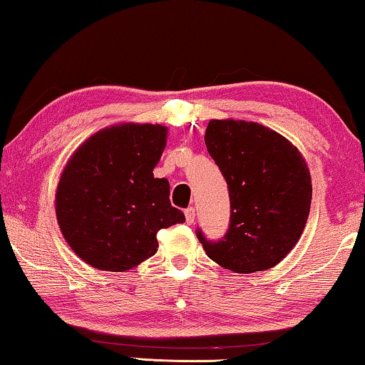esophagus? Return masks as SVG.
Instances as JSON below:
<instances>
[{
  "label": "esophagus",
  "mask_w": 365,
  "mask_h": 365,
  "mask_svg": "<svg viewBox=\"0 0 365 365\" xmlns=\"http://www.w3.org/2000/svg\"><path fill=\"white\" fill-rule=\"evenodd\" d=\"M185 219H187V224L190 225L195 222V207H188V210H185Z\"/></svg>",
  "instance_id": "obj_1"
}]
</instances>
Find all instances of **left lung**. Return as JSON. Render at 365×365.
Returning <instances> with one entry per match:
<instances>
[{
	"instance_id": "8db88e82",
	"label": "left lung",
	"mask_w": 365,
	"mask_h": 365,
	"mask_svg": "<svg viewBox=\"0 0 365 365\" xmlns=\"http://www.w3.org/2000/svg\"><path fill=\"white\" fill-rule=\"evenodd\" d=\"M205 143L230 196L224 239L196 234L206 255L234 273L273 268L297 244L309 219L307 162L291 141L255 121L211 120Z\"/></svg>"
}]
</instances>
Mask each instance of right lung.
I'll use <instances>...</instances> for the list:
<instances>
[{
	"label": "right lung",
	"mask_w": 365,
	"mask_h": 365,
	"mask_svg": "<svg viewBox=\"0 0 365 365\" xmlns=\"http://www.w3.org/2000/svg\"><path fill=\"white\" fill-rule=\"evenodd\" d=\"M167 126L120 123L89 136L68 159L55 195L71 250L101 271L135 268L159 248L158 232L185 222L165 178H154Z\"/></svg>",
	"instance_id": "obj_1"
}]
</instances>
